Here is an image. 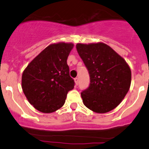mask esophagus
I'll use <instances>...</instances> for the list:
<instances>
[{
    "label": "esophagus",
    "mask_w": 149,
    "mask_h": 149,
    "mask_svg": "<svg viewBox=\"0 0 149 149\" xmlns=\"http://www.w3.org/2000/svg\"><path fill=\"white\" fill-rule=\"evenodd\" d=\"M74 80L75 84H76V85H77V84H78V82H79V79H78L77 77H76V78H74Z\"/></svg>",
    "instance_id": "34e87169"
}]
</instances>
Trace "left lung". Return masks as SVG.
Here are the masks:
<instances>
[{
    "label": "left lung",
    "instance_id": "obj_1",
    "mask_svg": "<svg viewBox=\"0 0 149 149\" xmlns=\"http://www.w3.org/2000/svg\"><path fill=\"white\" fill-rule=\"evenodd\" d=\"M76 48L90 77L89 86L81 93L84 104L95 113L112 111L130 89L132 73L128 64L106 43H77Z\"/></svg>",
    "mask_w": 149,
    "mask_h": 149
}]
</instances>
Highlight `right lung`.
<instances>
[{
  "instance_id": "1",
  "label": "right lung",
  "mask_w": 149,
  "mask_h": 149,
  "mask_svg": "<svg viewBox=\"0 0 149 149\" xmlns=\"http://www.w3.org/2000/svg\"><path fill=\"white\" fill-rule=\"evenodd\" d=\"M74 45L61 42L49 45L25 68L22 88L30 104L44 113L56 111L64 105L73 89L67 60Z\"/></svg>"
}]
</instances>
